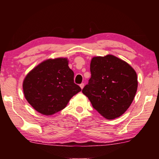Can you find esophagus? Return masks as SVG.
I'll use <instances>...</instances> for the list:
<instances>
[{
  "mask_svg": "<svg viewBox=\"0 0 159 159\" xmlns=\"http://www.w3.org/2000/svg\"><path fill=\"white\" fill-rule=\"evenodd\" d=\"M84 83H80V88H81V89H83V87H84Z\"/></svg>",
  "mask_w": 159,
  "mask_h": 159,
  "instance_id": "1",
  "label": "esophagus"
}]
</instances>
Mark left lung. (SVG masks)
I'll use <instances>...</instances> for the list:
<instances>
[{
    "label": "left lung",
    "mask_w": 159,
    "mask_h": 159,
    "mask_svg": "<svg viewBox=\"0 0 159 159\" xmlns=\"http://www.w3.org/2000/svg\"><path fill=\"white\" fill-rule=\"evenodd\" d=\"M90 73V79L82 92L93 108L107 119L124 114L138 89L134 70L125 61L108 55L92 59Z\"/></svg>",
    "instance_id": "left-lung-1"
}]
</instances>
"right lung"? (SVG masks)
I'll return each instance as SVG.
<instances>
[{"label": "right lung", "mask_w": 159, "mask_h": 159, "mask_svg": "<svg viewBox=\"0 0 159 159\" xmlns=\"http://www.w3.org/2000/svg\"><path fill=\"white\" fill-rule=\"evenodd\" d=\"M66 58L48 60L29 72L23 82L25 98L38 112L52 115L64 109L81 90Z\"/></svg>", "instance_id": "right-lung-1"}]
</instances>
